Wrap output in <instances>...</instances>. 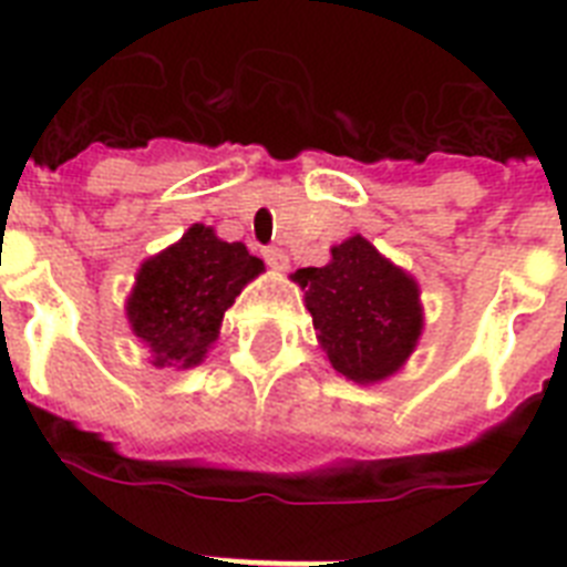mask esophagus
<instances>
[{"mask_svg": "<svg viewBox=\"0 0 567 567\" xmlns=\"http://www.w3.org/2000/svg\"><path fill=\"white\" fill-rule=\"evenodd\" d=\"M261 256H265V261H268L274 270L288 268V252H285L282 247H265V250H261Z\"/></svg>", "mask_w": 567, "mask_h": 567, "instance_id": "esophagus-1", "label": "esophagus"}]
</instances>
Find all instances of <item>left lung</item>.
<instances>
[{"mask_svg":"<svg viewBox=\"0 0 567 567\" xmlns=\"http://www.w3.org/2000/svg\"><path fill=\"white\" fill-rule=\"evenodd\" d=\"M306 288L317 338L331 367L352 381L388 379L422 331L416 282L355 236L331 250L326 268L293 274Z\"/></svg>","mask_w":567,"mask_h":567,"instance_id":"1","label":"left lung"}]
</instances>
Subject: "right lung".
<instances>
[{
	"mask_svg": "<svg viewBox=\"0 0 567 567\" xmlns=\"http://www.w3.org/2000/svg\"><path fill=\"white\" fill-rule=\"evenodd\" d=\"M265 270L241 241H220L195 224L174 247L148 259L127 299V317L151 347L156 367H192L218 338L241 288Z\"/></svg>",
	"mask_w": 567,
	"mask_h": 567,
	"instance_id": "right-lung-1",
	"label": "right lung"
}]
</instances>
